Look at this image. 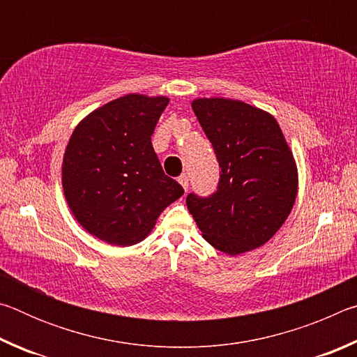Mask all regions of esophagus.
Masks as SVG:
<instances>
[{
	"mask_svg": "<svg viewBox=\"0 0 357 357\" xmlns=\"http://www.w3.org/2000/svg\"><path fill=\"white\" fill-rule=\"evenodd\" d=\"M178 181H179V184L183 185L184 190L189 189V176H185V174H183V176H179Z\"/></svg>",
	"mask_w": 357,
	"mask_h": 357,
	"instance_id": "34e87169",
	"label": "esophagus"
}]
</instances>
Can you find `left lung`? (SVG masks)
Returning <instances> with one entry per match:
<instances>
[{"label": "left lung", "instance_id": "left-lung-1", "mask_svg": "<svg viewBox=\"0 0 357 357\" xmlns=\"http://www.w3.org/2000/svg\"><path fill=\"white\" fill-rule=\"evenodd\" d=\"M193 113L222 168L209 198L187 195L203 238L227 255L263 245L288 219L298 195V165L269 112L228 98H198Z\"/></svg>", "mask_w": 357, "mask_h": 357}]
</instances>
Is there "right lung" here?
Segmentation results:
<instances>
[{"label":"right lung","mask_w":357,"mask_h":357,"mask_svg":"<svg viewBox=\"0 0 357 357\" xmlns=\"http://www.w3.org/2000/svg\"><path fill=\"white\" fill-rule=\"evenodd\" d=\"M168 102L126 94L86 114L69 138L61 168L66 202L75 220L107 244L142 243L162 211L183 197L151 144Z\"/></svg>","instance_id":"1"}]
</instances>
